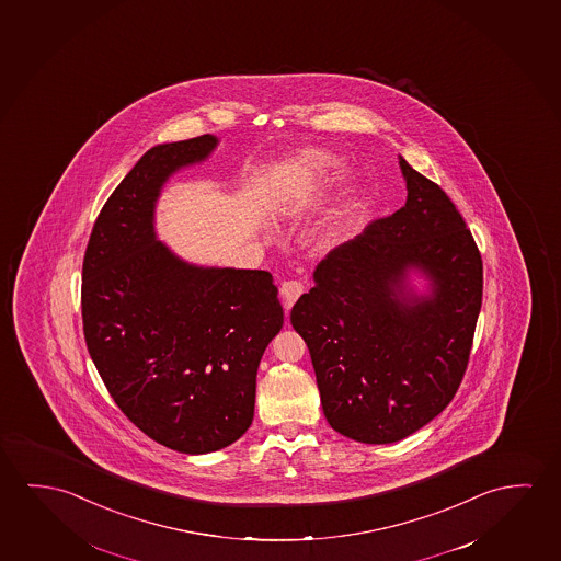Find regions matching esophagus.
Here are the masks:
<instances>
[{
	"label": "esophagus",
	"mask_w": 561,
	"mask_h": 561,
	"mask_svg": "<svg viewBox=\"0 0 561 561\" xmlns=\"http://www.w3.org/2000/svg\"><path fill=\"white\" fill-rule=\"evenodd\" d=\"M305 287L301 282L297 279H287L282 284V299H284L285 312H289V309L294 307V302L301 297Z\"/></svg>",
	"instance_id": "obj_1"
}]
</instances>
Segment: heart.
Segmentation results:
<instances>
[{
  "mask_svg": "<svg viewBox=\"0 0 561 561\" xmlns=\"http://www.w3.org/2000/svg\"><path fill=\"white\" fill-rule=\"evenodd\" d=\"M344 171V163L340 157L330 153L327 149L309 147L302 149L299 156L291 159L279 176L277 194L282 198L295 194H314L327 186L328 182L336 181ZM350 225V217L345 211H336L322 224L312 229V242L317 249H334L337 242L344 239Z\"/></svg>",
  "mask_w": 561,
  "mask_h": 561,
  "instance_id": "obj_1",
  "label": "heart"
}]
</instances>
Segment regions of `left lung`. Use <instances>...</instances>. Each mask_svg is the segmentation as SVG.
I'll return each mask as SVG.
<instances>
[{"mask_svg": "<svg viewBox=\"0 0 561 561\" xmlns=\"http://www.w3.org/2000/svg\"><path fill=\"white\" fill-rule=\"evenodd\" d=\"M398 163L404 207L332 250L291 309L328 423L367 445L402 440L447 408L482 309V256L465 219L435 182Z\"/></svg>", "mask_w": 561, "mask_h": 561, "instance_id": "1", "label": "left lung"}]
</instances>
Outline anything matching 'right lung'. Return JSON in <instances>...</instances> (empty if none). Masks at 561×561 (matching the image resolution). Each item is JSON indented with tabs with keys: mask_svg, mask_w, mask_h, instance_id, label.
Returning <instances> with one entry per match:
<instances>
[{
	"mask_svg": "<svg viewBox=\"0 0 561 561\" xmlns=\"http://www.w3.org/2000/svg\"><path fill=\"white\" fill-rule=\"evenodd\" d=\"M217 146L206 134L151 147L106 199L83 260V332L104 387L147 437L184 455L249 430L260 359L284 327L270 272L198 266L157 237L164 184Z\"/></svg>",
	"mask_w": 561,
	"mask_h": 561,
	"instance_id": "right-lung-1",
	"label": "right lung"
}]
</instances>
